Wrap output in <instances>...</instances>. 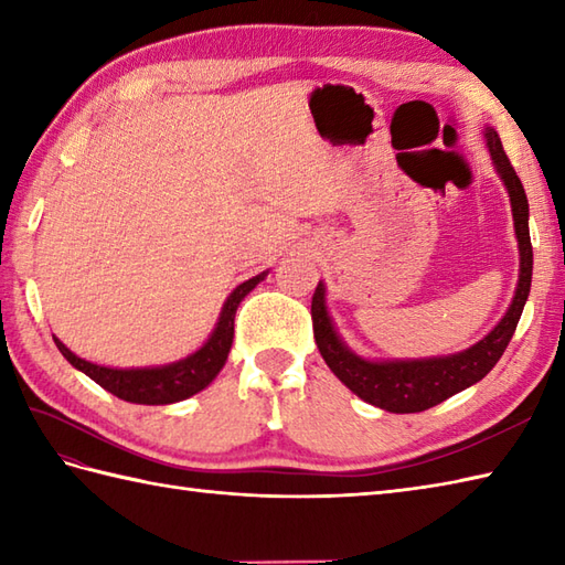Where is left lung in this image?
Instances as JSON below:
<instances>
[{
	"instance_id": "obj_1",
	"label": "left lung",
	"mask_w": 565,
	"mask_h": 565,
	"mask_svg": "<svg viewBox=\"0 0 565 565\" xmlns=\"http://www.w3.org/2000/svg\"><path fill=\"white\" fill-rule=\"evenodd\" d=\"M486 142L493 158L495 170L500 174L510 194L514 235L520 245V281L514 289V298L502 316L498 326L490 330L481 342H476L468 350L449 356H429V359H395V362H369L356 356L347 347L338 330H334L328 306H326V284H318L310 303L313 316V334L316 344L326 359L330 371L338 376L347 388L356 393L359 398L381 407L388 413H423L427 407H435L441 401L451 398L473 383L481 381L490 369L498 364V359L510 344L514 328L530 296L532 286V239H530V203H526L524 186L518 172L510 164L505 150L495 128H486Z\"/></svg>"
}]
</instances>
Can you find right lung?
Returning <instances> with one entry per match:
<instances>
[{"mask_svg":"<svg viewBox=\"0 0 565 565\" xmlns=\"http://www.w3.org/2000/svg\"><path fill=\"white\" fill-rule=\"evenodd\" d=\"M267 274L269 271H262L239 284L223 303L221 318L215 322L206 344H203L194 354H189L186 359H179V362H172V364L146 366V369L99 366V364L87 362V359H79L77 354H72L57 338L53 340L57 344V350L63 352V356L72 366L79 369L82 374H87L92 381H97L104 391L114 393L116 398H121L126 403H138V405L179 403L189 398V395L203 391L215 376H218V371L223 369L227 352H231V344H233L235 310L239 301H243V298L255 289Z\"/></svg>","mask_w":565,"mask_h":565,"instance_id":"obj_1","label":"right lung"}]
</instances>
